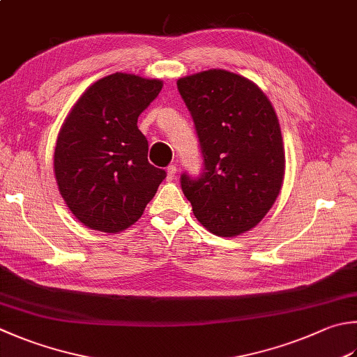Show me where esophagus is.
I'll return each instance as SVG.
<instances>
[{
	"instance_id": "34e87169",
	"label": "esophagus",
	"mask_w": 357,
	"mask_h": 357,
	"mask_svg": "<svg viewBox=\"0 0 357 357\" xmlns=\"http://www.w3.org/2000/svg\"><path fill=\"white\" fill-rule=\"evenodd\" d=\"M176 174H177V167L174 166V165H171V166L166 169V180H167V181H172L174 178H176Z\"/></svg>"
}]
</instances>
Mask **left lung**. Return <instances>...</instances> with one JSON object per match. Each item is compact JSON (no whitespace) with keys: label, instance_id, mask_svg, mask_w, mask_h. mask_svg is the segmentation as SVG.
<instances>
[{"label":"left lung","instance_id":"8db88e82","mask_svg":"<svg viewBox=\"0 0 357 357\" xmlns=\"http://www.w3.org/2000/svg\"><path fill=\"white\" fill-rule=\"evenodd\" d=\"M177 86L196 124L204 174L181 176V190L208 231L238 236L273 206L286 157L278 116L259 86L241 74L208 70Z\"/></svg>","mask_w":357,"mask_h":357}]
</instances>
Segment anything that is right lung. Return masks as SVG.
I'll return each instance as SVG.
<instances>
[{"label": "right lung", "mask_w": 357, "mask_h": 357, "mask_svg": "<svg viewBox=\"0 0 357 357\" xmlns=\"http://www.w3.org/2000/svg\"><path fill=\"white\" fill-rule=\"evenodd\" d=\"M163 80L115 73L73 105L54 149V174L66 206L91 230L119 233L141 218L166 172L147 161L138 116Z\"/></svg>", "instance_id": "obj_1"}]
</instances>
